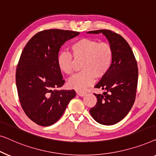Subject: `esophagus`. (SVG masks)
<instances>
[{"instance_id": "esophagus-1", "label": "esophagus", "mask_w": 156, "mask_h": 156, "mask_svg": "<svg viewBox=\"0 0 156 156\" xmlns=\"http://www.w3.org/2000/svg\"><path fill=\"white\" fill-rule=\"evenodd\" d=\"M86 93H84V92H80V91H77V95L80 96V97H83V96L85 95Z\"/></svg>"}]
</instances>
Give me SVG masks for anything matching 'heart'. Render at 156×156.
<instances>
[{"label":"heart","instance_id":"obj_1","mask_svg":"<svg viewBox=\"0 0 156 156\" xmlns=\"http://www.w3.org/2000/svg\"><path fill=\"white\" fill-rule=\"evenodd\" d=\"M71 50L76 59H83L80 66L82 71L69 81V86L76 90H83L91 85L95 78L101 79L108 73L112 63V47L90 38H81L72 44ZM67 51H61L57 57L59 69L66 75L73 73V58Z\"/></svg>","mask_w":156,"mask_h":156}]
</instances>
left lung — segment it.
<instances>
[{
    "mask_svg": "<svg viewBox=\"0 0 156 156\" xmlns=\"http://www.w3.org/2000/svg\"><path fill=\"white\" fill-rule=\"evenodd\" d=\"M87 33H102L114 52L108 73L95 86L106 92L94 94L98 101L95 106L90 109V113L101 124H117L126 117L134 103L139 76L136 60L130 46L120 34L109 30Z\"/></svg>",
    "mask_w": 156,
    "mask_h": 156,
    "instance_id": "1",
    "label": "left lung"
}]
</instances>
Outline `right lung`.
<instances>
[{"mask_svg": "<svg viewBox=\"0 0 156 156\" xmlns=\"http://www.w3.org/2000/svg\"><path fill=\"white\" fill-rule=\"evenodd\" d=\"M78 34L71 30H44L34 35L22 52L15 74L17 94L26 115L37 124L56 123L76 96L74 90H56L65 83L57 57L65 41Z\"/></svg>", "mask_w": 156, "mask_h": 156, "instance_id": "right-lung-1", "label": "right lung"}]
</instances>
